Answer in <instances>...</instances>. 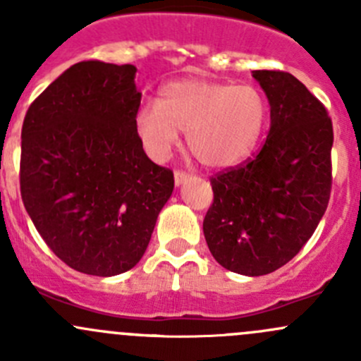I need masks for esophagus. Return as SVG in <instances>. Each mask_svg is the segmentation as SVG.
Wrapping results in <instances>:
<instances>
[{"label":"esophagus","mask_w":361,"mask_h":361,"mask_svg":"<svg viewBox=\"0 0 361 361\" xmlns=\"http://www.w3.org/2000/svg\"><path fill=\"white\" fill-rule=\"evenodd\" d=\"M188 178H190V174L188 173H185V171H174V183L178 185V187H180L181 183H185V181L188 180Z\"/></svg>","instance_id":"1"}]
</instances>
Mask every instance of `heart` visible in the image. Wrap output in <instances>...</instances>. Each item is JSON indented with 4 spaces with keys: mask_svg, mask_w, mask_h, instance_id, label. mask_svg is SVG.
I'll return each mask as SVG.
<instances>
[{
    "mask_svg": "<svg viewBox=\"0 0 361 361\" xmlns=\"http://www.w3.org/2000/svg\"><path fill=\"white\" fill-rule=\"evenodd\" d=\"M265 120L267 101L257 87L192 78L167 83L157 106L140 108L134 126L155 159H166L185 133L188 152L202 166L224 169L248 157Z\"/></svg>",
    "mask_w": 361,
    "mask_h": 361,
    "instance_id": "obj_1",
    "label": "heart"
}]
</instances>
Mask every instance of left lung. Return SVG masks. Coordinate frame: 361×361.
<instances>
[{"label":"left lung","mask_w":361,"mask_h":361,"mask_svg":"<svg viewBox=\"0 0 361 361\" xmlns=\"http://www.w3.org/2000/svg\"><path fill=\"white\" fill-rule=\"evenodd\" d=\"M253 78L271 104V129L257 155L211 176L214 197L202 231L221 267L264 276L288 264L325 214L334 127L293 75L258 69Z\"/></svg>","instance_id":"1"}]
</instances>
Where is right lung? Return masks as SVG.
Here are the masks:
<instances>
[{
    "instance_id": "obj_1",
    "label": "right lung",
    "mask_w": 361,
    "mask_h": 361,
    "mask_svg": "<svg viewBox=\"0 0 361 361\" xmlns=\"http://www.w3.org/2000/svg\"><path fill=\"white\" fill-rule=\"evenodd\" d=\"M134 76L133 64H73L23 123L25 211L47 246L83 274L133 269L173 194V171L147 157L136 133Z\"/></svg>"
}]
</instances>
